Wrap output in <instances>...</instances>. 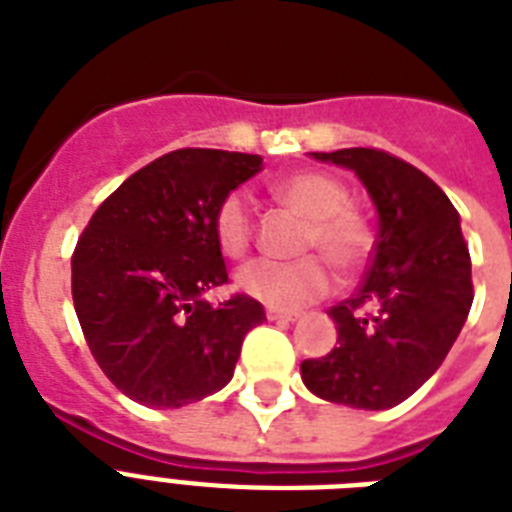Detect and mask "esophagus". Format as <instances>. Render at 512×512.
I'll return each instance as SVG.
<instances>
[{
    "label": "esophagus",
    "instance_id": "1",
    "mask_svg": "<svg viewBox=\"0 0 512 512\" xmlns=\"http://www.w3.org/2000/svg\"><path fill=\"white\" fill-rule=\"evenodd\" d=\"M268 319L271 321H297L300 313L297 311H279V308H268Z\"/></svg>",
    "mask_w": 512,
    "mask_h": 512
}]
</instances>
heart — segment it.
<instances>
[{
	"mask_svg": "<svg viewBox=\"0 0 512 512\" xmlns=\"http://www.w3.org/2000/svg\"><path fill=\"white\" fill-rule=\"evenodd\" d=\"M273 196L303 217L297 252H321L329 265L348 273L364 263L369 252V228L348 207V191L324 172H295L273 183ZM212 231L228 257H241L252 244L255 220L247 193L231 191L220 199L212 217ZM236 287L268 308L297 311L316 303L332 287L327 265L316 255L297 257L289 263L252 260L236 273Z\"/></svg>",
	"mask_w": 512,
	"mask_h": 512,
	"instance_id": "b5f03b06",
	"label": "heart"
}]
</instances>
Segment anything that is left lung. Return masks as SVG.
<instances>
[{
  "label": "left lung",
  "instance_id": "1",
  "mask_svg": "<svg viewBox=\"0 0 512 512\" xmlns=\"http://www.w3.org/2000/svg\"><path fill=\"white\" fill-rule=\"evenodd\" d=\"M353 170L377 209V241L356 295L329 308L337 348L300 364L305 388L332 404L390 409L430 380L473 305L460 215L441 188L380 148L313 154Z\"/></svg>",
  "mask_w": 512,
  "mask_h": 512
}]
</instances>
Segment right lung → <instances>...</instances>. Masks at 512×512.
<instances>
[{"instance_id":"right-lung-1","label":"right lung","mask_w":512,"mask_h":512,"mask_svg":"<svg viewBox=\"0 0 512 512\" xmlns=\"http://www.w3.org/2000/svg\"><path fill=\"white\" fill-rule=\"evenodd\" d=\"M260 167L255 154L170 151L127 177L76 241V319L103 374L132 401L177 409L231 382L265 311L247 295L217 308L204 300L228 284L212 217Z\"/></svg>"}]
</instances>
